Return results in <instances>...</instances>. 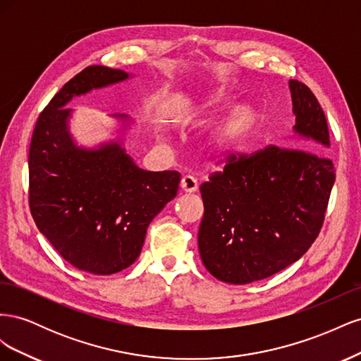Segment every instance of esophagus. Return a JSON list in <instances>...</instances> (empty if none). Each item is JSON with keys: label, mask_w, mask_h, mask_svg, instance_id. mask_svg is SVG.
Here are the masks:
<instances>
[{"label": "esophagus", "mask_w": 361, "mask_h": 361, "mask_svg": "<svg viewBox=\"0 0 361 361\" xmlns=\"http://www.w3.org/2000/svg\"><path fill=\"white\" fill-rule=\"evenodd\" d=\"M180 188L183 192H195L199 188V183L192 176H183L180 180Z\"/></svg>", "instance_id": "obj_1"}]
</instances>
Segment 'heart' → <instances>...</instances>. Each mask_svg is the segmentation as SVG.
<instances>
[{"mask_svg":"<svg viewBox=\"0 0 361 361\" xmlns=\"http://www.w3.org/2000/svg\"><path fill=\"white\" fill-rule=\"evenodd\" d=\"M232 97V90L221 87L192 104L194 114L204 113ZM260 122V113L251 102H239L212 126L203 138V149L209 157L224 159L241 149L253 135Z\"/></svg>","mask_w":361,"mask_h":361,"instance_id":"b5f03b06","label":"heart"}]
</instances>
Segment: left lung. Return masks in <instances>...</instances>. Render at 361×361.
<instances>
[{
    "label": "left lung",
    "instance_id": "8db88e82",
    "mask_svg": "<svg viewBox=\"0 0 361 361\" xmlns=\"http://www.w3.org/2000/svg\"><path fill=\"white\" fill-rule=\"evenodd\" d=\"M289 90L293 133L305 150L269 146L251 157L232 155L200 187V257L215 279L231 285L267 279L297 262L324 223L336 179L324 155L329 126L307 85L290 80Z\"/></svg>",
    "mask_w": 361,
    "mask_h": 361
}]
</instances>
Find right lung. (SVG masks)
<instances>
[{"label": "right lung", "mask_w": 361, "mask_h": 361, "mask_svg": "<svg viewBox=\"0 0 361 361\" xmlns=\"http://www.w3.org/2000/svg\"><path fill=\"white\" fill-rule=\"evenodd\" d=\"M129 78L120 69L85 68L40 113L30 145V209L37 228L64 260L96 276L134 264L150 221L176 197L180 182L178 171L140 169L122 137L92 149L75 143L66 105ZM113 117L125 133L129 117Z\"/></svg>", "instance_id": "1"}]
</instances>
